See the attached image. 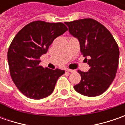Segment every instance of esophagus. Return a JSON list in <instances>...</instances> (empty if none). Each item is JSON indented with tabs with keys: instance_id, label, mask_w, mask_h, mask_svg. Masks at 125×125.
<instances>
[{
	"instance_id": "obj_1",
	"label": "esophagus",
	"mask_w": 125,
	"mask_h": 125,
	"mask_svg": "<svg viewBox=\"0 0 125 125\" xmlns=\"http://www.w3.org/2000/svg\"><path fill=\"white\" fill-rule=\"evenodd\" d=\"M66 71L68 72H74V70H70V69H67Z\"/></svg>"
}]
</instances>
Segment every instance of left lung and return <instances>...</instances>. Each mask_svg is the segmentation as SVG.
Segmentation results:
<instances>
[{"mask_svg": "<svg viewBox=\"0 0 125 125\" xmlns=\"http://www.w3.org/2000/svg\"><path fill=\"white\" fill-rule=\"evenodd\" d=\"M70 33L76 37L80 49L90 66L88 72L78 70L81 77L74 86L79 93L95 97L104 93L115 77L119 61V48L111 33L102 23L88 18L65 22Z\"/></svg>", "mask_w": 125, "mask_h": 125, "instance_id": "obj_1", "label": "left lung"}]
</instances>
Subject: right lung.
<instances>
[{
  "instance_id": "obj_1",
  "label": "right lung",
  "mask_w": 125,
  "mask_h": 125,
  "mask_svg": "<svg viewBox=\"0 0 125 125\" xmlns=\"http://www.w3.org/2000/svg\"><path fill=\"white\" fill-rule=\"evenodd\" d=\"M62 23L32 21L13 39L7 51L10 76L17 88L27 97L41 99L53 93L64 70L44 68L40 56L47 52L57 37L67 31Z\"/></svg>"
}]
</instances>
